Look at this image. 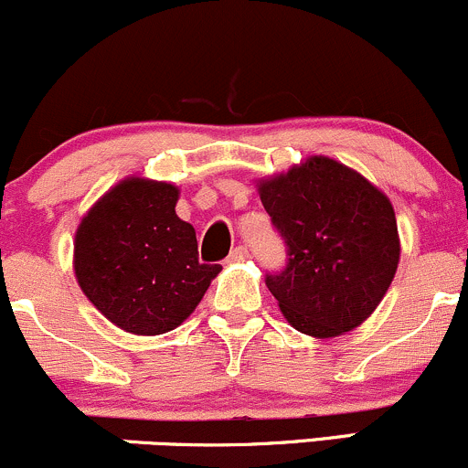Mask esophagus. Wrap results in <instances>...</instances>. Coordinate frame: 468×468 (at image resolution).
Here are the masks:
<instances>
[{
	"instance_id": "esophagus-1",
	"label": "esophagus",
	"mask_w": 468,
	"mask_h": 468,
	"mask_svg": "<svg viewBox=\"0 0 468 468\" xmlns=\"http://www.w3.org/2000/svg\"><path fill=\"white\" fill-rule=\"evenodd\" d=\"M248 259H250V250L245 248V245H239V248H234L232 251H229V256H228L229 262H243V261H248Z\"/></svg>"
}]
</instances>
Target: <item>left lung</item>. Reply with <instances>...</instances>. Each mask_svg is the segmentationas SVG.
Returning a JSON list of instances; mask_svg holds the SVG:
<instances>
[{"mask_svg": "<svg viewBox=\"0 0 468 468\" xmlns=\"http://www.w3.org/2000/svg\"><path fill=\"white\" fill-rule=\"evenodd\" d=\"M287 261L265 285L298 332L332 338L378 307L400 261L396 214L367 178L314 156L259 186Z\"/></svg>", "mask_w": 468, "mask_h": 468, "instance_id": "obj_1", "label": "left lung"}]
</instances>
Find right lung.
<instances>
[{"mask_svg":"<svg viewBox=\"0 0 468 468\" xmlns=\"http://www.w3.org/2000/svg\"><path fill=\"white\" fill-rule=\"evenodd\" d=\"M170 183L128 178L86 214L75 239V274L110 323L156 335L178 327L220 265L198 262L197 232L176 217Z\"/></svg>","mask_w":468,"mask_h":468,"instance_id":"right-lung-1","label":"right lung"}]
</instances>
